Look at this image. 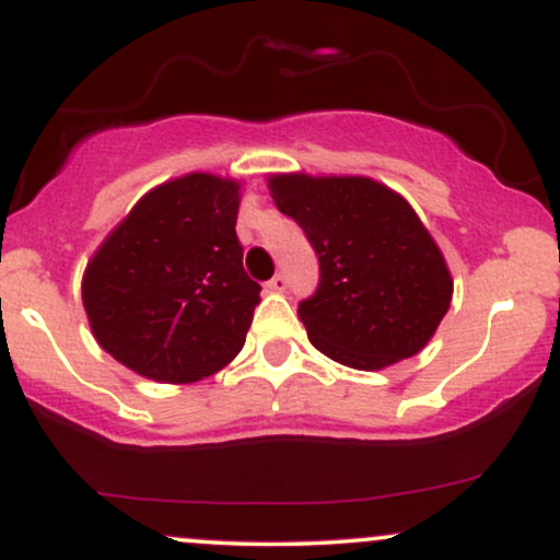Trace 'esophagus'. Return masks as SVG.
<instances>
[{
    "mask_svg": "<svg viewBox=\"0 0 560 560\" xmlns=\"http://www.w3.org/2000/svg\"><path fill=\"white\" fill-rule=\"evenodd\" d=\"M266 289H268V292H284V289H287V276L284 273H276L273 279L266 284Z\"/></svg>",
    "mask_w": 560,
    "mask_h": 560,
    "instance_id": "1",
    "label": "esophagus"
}]
</instances>
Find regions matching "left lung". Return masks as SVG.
Segmentation results:
<instances>
[{"mask_svg":"<svg viewBox=\"0 0 560 560\" xmlns=\"http://www.w3.org/2000/svg\"><path fill=\"white\" fill-rule=\"evenodd\" d=\"M268 189L318 255V289L298 307L313 347L361 371L421 352L453 279L408 199L365 176L276 173Z\"/></svg>","mask_w":560,"mask_h":560,"instance_id":"left-lung-1","label":"left lung"}]
</instances>
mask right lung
Listing matches in <instances>:
<instances>
[{
  "label": "right lung",
  "mask_w": 560,
  "mask_h": 560,
  "mask_svg": "<svg viewBox=\"0 0 560 560\" xmlns=\"http://www.w3.org/2000/svg\"><path fill=\"white\" fill-rule=\"evenodd\" d=\"M240 184L189 173L147 191L83 271L89 326L139 376L191 384L244 347L260 284L236 240Z\"/></svg>",
  "instance_id": "right-lung-1"
}]
</instances>
